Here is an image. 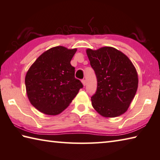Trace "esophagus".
I'll return each mask as SVG.
<instances>
[{
	"mask_svg": "<svg viewBox=\"0 0 160 160\" xmlns=\"http://www.w3.org/2000/svg\"><path fill=\"white\" fill-rule=\"evenodd\" d=\"M82 82L84 86L86 85V80H82Z\"/></svg>",
	"mask_w": 160,
	"mask_h": 160,
	"instance_id": "1",
	"label": "esophagus"
}]
</instances>
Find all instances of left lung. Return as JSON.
<instances>
[{"instance_id": "8db88e82", "label": "left lung", "mask_w": 160, "mask_h": 160, "mask_svg": "<svg viewBox=\"0 0 160 160\" xmlns=\"http://www.w3.org/2000/svg\"><path fill=\"white\" fill-rule=\"evenodd\" d=\"M87 54L97 79V89L91 97L93 108L105 118L122 115L137 91L138 74L132 62L112 47L93 50Z\"/></svg>"}]
</instances>
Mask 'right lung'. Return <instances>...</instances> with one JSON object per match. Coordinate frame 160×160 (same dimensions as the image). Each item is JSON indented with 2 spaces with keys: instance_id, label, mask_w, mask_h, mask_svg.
Here are the masks:
<instances>
[{
  "instance_id": "obj_1",
  "label": "right lung",
  "mask_w": 160,
  "mask_h": 160,
  "mask_svg": "<svg viewBox=\"0 0 160 160\" xmlns=\"http://www.w3.org/2000/svg\"><path fill=\"white\" fill-rule=\"evenodd\" d=\"M77 49L57 46L45 51L27 72L28 100L37 110L49 115L63 111L78 94L82 82L75 78L71 64Z\"/></svg>"
}]
</instances>
